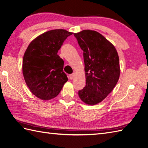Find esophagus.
Here are the masks:
<instances>
[{"mask_svg": "<svg viewBox=\"0 0 148 148\" xmlns=\"http://www.w3.org/2000/svg\"><path fill=\"white\" fill-rule=\"evenodd\" d=\"M74 77H75V73L70 74V75H69V78H70V79H73Z\"/></svg>", "mask_w": 148, "mask_h": 148, "instance_id": "obj_1", "label": "esophagus"}]
</instances>
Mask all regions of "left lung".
<instances>
[{
	"instance_id": "obj_1",
	"label": "left lung",
	"mask_w": 148,
	"mask_h": 148,
	"mask_svg": "<svg viewBox=\"0 0 148 148\" xmlns=\"http://www.w3.org/2000/svg\"><path fill=\"white\" fill-rule=\"evenodd\" d=\"M83 51L86 85L78 91L87 105L102 101L116 85L120 75L119 57L115 47L97 32L84 30L74 34Z\"/></svg>"
}]
</instances>
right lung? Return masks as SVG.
<instances>
[{"instance_id": "right-lung-1", "label": "right lung", "mask_w": 148, "mask_h": 148, "mask_svg": "<svg viewBox=\"0 0 148 148\" xmlns=\"http://www.w3.org/2000/svg\"><path fill=\"white\" fill-rule=\"evenodd\" d=\"M72 33L63 29L48 31L32 42L23 55V77L31 92L49 100L60 92L68 81L64 62L57 55L63 43Z\"/></svg>"}]
</instances>
